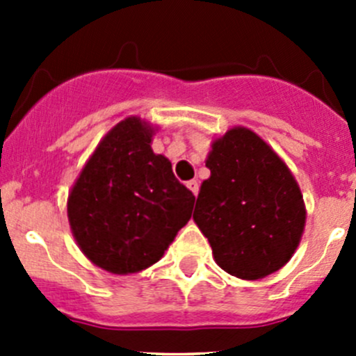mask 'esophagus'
<instances>
[{
    "label": "esophagus",
    "instance_id": "esophagus-1",
    "mask_svg": "<svg viewBox=\"0 0 356 356\" xmlns=\"http://www.w3.org/2000/svg\"><path fill=\"white\" fill-rule=\"evenodd\" d=\"M186 186H188L189 191H191L193 195L198 196V191H200V184H198V182H196V181H189L188 184H186Z\"/></svg>",
    "mask_w": 356,
    "mask_h": 356
}]
</instances>
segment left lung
Wrapping results in <instances>:
<instances>
[{
	"label": "left lung",
	"mask_w": 356,
	"mask_h": 356,
	"mask_svg": "<svg viewBox=\"0 0 356 356\" xmlns=\"http://www.w3.org/2000/svg\"><path fill=\"white\" fill-rule=\"evenodd\" d=\"M193 218L227 274L246 281L284 267L305 229L303 195L288 165L253 131L211 143Z\"/></svg>",
	"instance_id": "8db88e82"
}]
</instances>
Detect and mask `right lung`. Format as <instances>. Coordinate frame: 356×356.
Returning <instances> with one entry per match:
<instances>
[{"label":"right lung","mask_w":356,"mask_h":356,"mask_svg":"<svg viewBox=\"0 0 356 356\" xmlns=\"http://www.w3.org/2000/svg\"><path fill=\"white\" fill-rule=\"evenodd\" d=\"M155 129L139 117L118 122L99 141L67 201L82 253L111 274L145 270L163 257L191 218L195 195L155 155Z\"/></svg>","instance_id":"add662e5"}]
</instances>
